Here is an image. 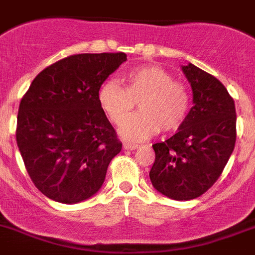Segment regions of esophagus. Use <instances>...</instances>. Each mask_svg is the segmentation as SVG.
Wrapping results in <instances>:
<instances>
[{
	"label": "esophagus",
	"instance_id": "34e87169",
	"mask_svg": "<svg viewBox=\"0 0 255 255\" xmlns=\"http://www.w3.org/2000/svg\"><path fill=\"white\" fill-rule=\"evenodd\" d=\"M138 147L137 143H130V142H123V149L125 150H136Z\"/></svg>",
	"mask_w": 255,
	"mask_h": 255
}]
</instances>
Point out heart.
<instances>
[{
    "label": "heart",
    "mask_w": 255,
    "mask_h": 255,
    "mask_svg": "<svg viewBox=\"0 0 255 255\" xmlns=\"http://www.w3.org/2000/svg\"><path fill=\"white\" fill-rule=\"evenodd\" d=\"M126 88L118 82L106 81L99 91V104L106 117L121 125L135 103L141 112L126 120L119 128L126 140L140 141L163 128L173 132L181 128L190 109L189 91L158 65L138 66L125 75Z\"/></svg>",
    "instance_id": "1"
}]
</instances>
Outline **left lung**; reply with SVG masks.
I'll use <instances>...</instances> for the list:
<instances>
[{"label":"left lung","instance_id":"1","mask_svg":"<svg viewBox=\"0 0 255 255\" xmlns=\"http://www.w3.org/2000/svg\"><path fill=\"white\" fill-rule=\"evenodd\" d=\"M182 72L192 90V108L183 125L164 142L152 145L150 181L173 200H191L214 185L236 141L234 99L216 77L189 63Z\"/></svg>","mask_w":255,"mask_h":255}]
</instances>
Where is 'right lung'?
<instances>
[{"mask_svg":"<svg viewBox=\"0 0 255 255\" xmlns=\"http://www.w3.org/2000/svg\"><path fill=\"white\" fill-rule=\"evenodd\" d=\"M126 60L125 52L72 55L42 70L21 99L17 147L30 180L48 199L75 204L101 189L122 142L99 91Z\"/></svg>","mask_w":255,"mask_h":255,"instance_id":"right-lung-1","label":"right lung"}]
</instances>
